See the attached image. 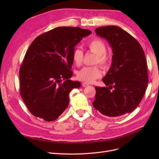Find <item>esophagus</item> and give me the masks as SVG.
<instances>
[{
    "label": "esophagus",
    "instance_id": "34e87169",
    "mask_svg": "<svg viewBox=\"0 0 159 159\" xmlns=\"http://www.w3.org/2000/svg\"><path fill=\"white\" fill-rule=\"evenodd\" d=\"M89 84L88 83H85V82H83L82 83V86L83 87H87V86H88Z\"/></svg>",
    "mask_w": 159,
    "mask_h": 159
}]
</instances>
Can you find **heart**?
<instances>
[{
    "label": "heart",
    "instance_id": "obj_1",
    "mask_svg": "<svg viewBox=\"0 0 159 159\" xmlns=\"http://www.w3.org/2000/svg\"><path fill=\"white\" fill-rule=\"evenodd\" d=\"M88 47L91 52L97 55L95 64H98L101 67L105 68L109 64V58L106 55L107 47L105 43L99 39H93L88 43ZM83 52L80 49H75L73 52L72 58L74 63L79 65L83 60ZM102 76V72L98 67H85L81 69L77 74V78L85 83H92Z\"/></svg>",
    "mask_w": 159,
    "mask_h": 159
}]
</instances>
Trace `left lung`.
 I'll list each match as a JSON object with an SVG mask.
<instances>
[{
	"mask_svg": "<svg viewBox=\"0 0 159 159\" xmlns=\"http://www.w3.org/2000/svg\"><path fill=\"white\" fill-rule=\"evenodd\" d=\"M95 32L108 41L113 55L102 80L106 87H95L92 104L107 117L131 113L141 102L148 83L145 52L135 38L118 26L99 27Z\"/></svg>",
	"mask_w": 159,
	"mask_h": 159,
	"instance_id": "obj_1",
	"label": "left lung"
}]
</instances>
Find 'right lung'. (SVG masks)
Listing matches in <instances>:
<instances>
[{
	"label": "right lung",
	"mask_w": 159,
	"mask_h": 159,
	"mask_svg": "<svg viewBox=\"0 0 159 159\" xmlns=\"http://www.w3.org/2000/svg\"><path fill=\"white\" fill-rule=\"evenodd\" d=\"M91 34L79 27H57L36 37L19 71L20 93L30 112L46 121H54L69 104V93L80 88L70 80L75 46Z\"/></svg>",
	"instance_id": "add662e5"
}]
</instances>
